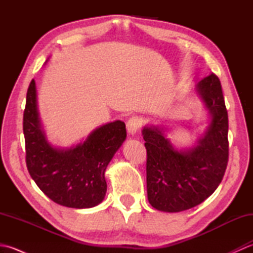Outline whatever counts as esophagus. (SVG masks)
<instances>
[{"instance_id":"esophagus-1","label":"esophagus","mask_w":253,"mask_h":253,"mask_svg":"<svg viewBox=\"0 0 253 253\" xmlns=\"http://www.w3.org/2000/svg\"><path fill=\"white\" fill-rule=\"evenodd\" d=\"M126 125H127V130H128V132L131 133V135H133V133H136V132L139 130V128L141 127L142 121H141L140 117L132 116V117L129 118V120L127 121Z\"/></svg>"}]
</instances>
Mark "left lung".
Listing matches in <instances>:
<instances>
[{
	"label": "left lung",
	"instance_id": "obj_1",
	"mask_svg": "<svg viewBox=\"0 0 253 253\" xmlns=\"http://www.w3.org/2000/svg\"><path fill=\"white\" fill-rule=\"evenodd\" d=\"M212 114L206 136L188 151H177L158 128H144L147 193L150 204L164 212L198 206L215 191L228 163V114L222 84L210 74L197 85Z\"/></svg>",
	"mask_w": 253,
	"mask_h": 253
}]
</instances>
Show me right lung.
<instances>
[{
	"label": "right lung",
	"instance_id": "right-lung-1",
	"mask_svg": "<svg viewBox=\"0 0 253 253\" xmlns=\"http://www.w3.org/2000/svg\"><path fill=\"white\" fill-rule=\"evenodd\" d=\"M23 129L27 169L45 196L74 209L92 208L102 202L106 192L104 171L125 140V123L116 121L101 126L76 148H52L41 130L32 79L27 90Z\"/></svg>",
	"mask_w": 253,
	"mask_h": 253
}]
</instances>
